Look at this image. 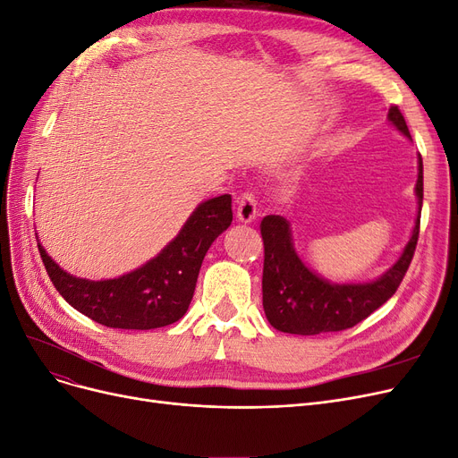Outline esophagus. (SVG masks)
Here are the masks:
<instances>
[{
  "label": "esophagus",
  "mask_w": 458,
  "mask_h": 458,
  "mask_svg": "<svg viewBox=\"0 0 458 458\" xmlns=\"http://www.w3.org/2000/svg\"><path fill=\"white\" fill-rule=\"evenodd\" d=\"M259 211H257V199L252 194H243L238 201V220L243 225L255 223Z\"/></svg>",
  "instance_id": "34e87169"
}]
</instances>
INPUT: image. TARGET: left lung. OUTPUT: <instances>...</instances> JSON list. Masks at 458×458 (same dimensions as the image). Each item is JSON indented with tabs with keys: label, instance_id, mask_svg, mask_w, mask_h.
<instances>
[{
	"label": "left lung",
	"instance_id": "1",
	"mask_svg": "<svg viewBox=\"0 0 458 458\" xmlns=\"http://www.w3.org/2000/svg\"><path fill=\"white\" fill-rule=\"evenodd\" d=\"M386 121L403 138L411 133L396 106L388 109ZM417 215L408 243L398 260L379 277L362 283H332L318 276L301 260L294 247L291 223L281 215H267L262 220L264 274L262 306L266 318L276 330L286 334L315 335L320 332H340L359 325L368 315L391 298L411 264L419 240L422 209V158L417 157Z\"/></svg>",
	"mask_w": 458,
	"mask_h": 458
}]
</instances>
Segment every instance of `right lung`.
<instances>
[{"instance_id":"add662e5","label":"right lung","mask_w":458,"mask_h":458,"mask_svg":"<svg viewBox=\"0 0 458 458\" xmlns=\"http://www.w3.org/2000/svg\"><path fill=\"white\" fill-rule=\"evenodd\" d=\"M232 225V196L198 203L179 233L157 257L113 279L92 281L67 274L39 243L50 281L64 300L96 323L123 330L174 325L189 310L203 259L213 242Z\"/></svg>"}]
</instances>
